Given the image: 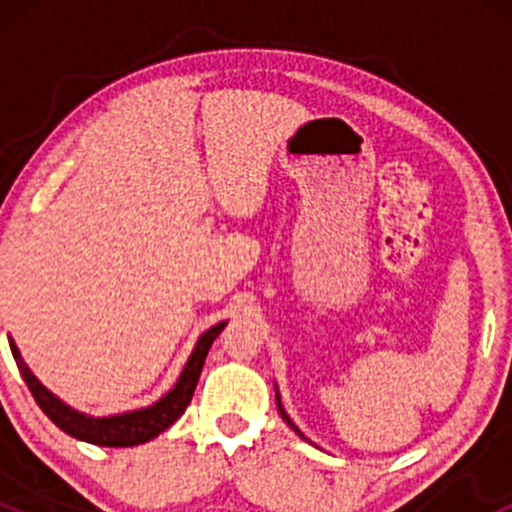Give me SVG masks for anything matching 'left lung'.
Segmentation results:
<instances>
[{
    "instance_id": "8db88e82",
    "label": "left lung",
    "mask_w": 512,
    "mask_h": 512,
    "mask_svg": "<svg viewBox=\"0 0 512 512\" xmlns=\"http://www.w3.org/2000/svg\"><path fill=\"white\" fill-rule=\"evenodd\" d=\"M274 390H276V385H274ZM276 407H279V414H281V419H284V421H286V424H289V426L293 428V431H296V433H298V436H301V438L305 440V436H303V433H301V428H298L296 424H293V421H291V416H289V414H286L284 404H281V395H279V390H276Z\"/></svg>"
}]
</instances>
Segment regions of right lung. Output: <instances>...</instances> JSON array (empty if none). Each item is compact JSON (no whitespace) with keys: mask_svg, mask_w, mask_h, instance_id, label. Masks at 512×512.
Returning a JSON list of instances; mask_svg holds the SVG:
<instances>
[{"mask_svg":"<svg viewBox=\"0 0 512 512\" xmlns=\"http://www.w3.org/2000/svg\"><path fill=\"white\" fill-rule=\"evenodd\" d=\"M226 322L209 327L202 337L197 339L195 349H192L190 358H187L185 368H182L180 378L175 380V385L163 395L158 402L149 404V407L122 411V414H110V416H88L84 411L69 407L67 402H62L60 397L52 395V392L40 383L33 375V370L23 361L19 346L14 339L9 337L11 354H14L16 366H19L23 380H26L28 390L38 402V407L50 416V421L55 426H60L64 433L76 440H84V443L103 445V448H132V445L146 443V440L156 438L158 433H163L170 428L175 421L180 419L182 411L187 409L192 395H195V387L202 373L204 361L214 344V339L219 337Z\"/></svg>","mask_w":512,"mask_h":512,"instance_id":"1","label":"right lung"}]
</instances>
